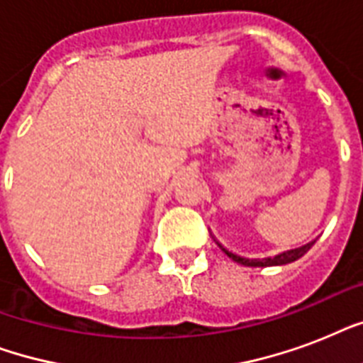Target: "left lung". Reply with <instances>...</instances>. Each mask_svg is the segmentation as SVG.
<instances>
[{
  "label": "left lung",
  "instance_id": "obj_1",
  "mask_svg": "<svg viewBox=\"0 0 363 363\" xmlns=\"http://www.w3.org/2000/svg\"><path fill=\"white\" fill-rule=\"evenodd\" d=\"M315 245V241L309 242V245H303V247L299 248H294V250H288V252H282L279 254V256H275V258H264V259H248V258H241V256H238V254L230 252V250H226V248L222 247V245H218V247L224 250V252L230 256V258L233 259V262H238V264L241 265H247V267H269V265H284V264H290V262H296L298 258H301L307 250H309L311 247Z\"/></svg>",
  "mask_w": 363,
  "mask_h": 363
}]
</instances>
